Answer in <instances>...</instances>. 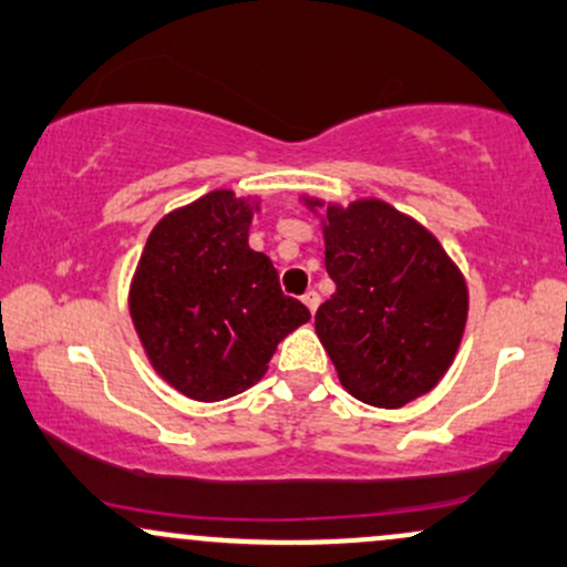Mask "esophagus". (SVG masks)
Listing matches in <instances>:
<instances>
[{
    "label": "esophagus",
    "instance_id": "esophagus-1",
    "mask_svg": "<svg viewBox=\"0 0 567 567\" xmlns=\"http://www.w3.org/2000/svg\"><path fill=\"white\" fill-rule=\"evenodd\" d=\"M301 301H303L306 309H309L311 315H315V311H317V306H320V292H317V290H306Z\"/></svg>",
    "mask_w": 567,
    "mask_h": 567
}]
</instances>
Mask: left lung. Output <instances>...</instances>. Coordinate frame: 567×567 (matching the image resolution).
Returning <instances> with one entry per match:
<instances>
[{"instance_id": "8db88e82", "label": "left lung", "mask_w": 567, "mask_h": 567, "mask_svg": "<svg viewBox=\"0 0 567 567\" xmlns=\"http://www.w3.org/2000/svg\"><path fill=\"white\" fill-rule=\"evenodd\" d=\"M298 199L322 224L336 292L317 309L315 330L341 386L386 410L432 392L466 330L464 271L424 224L379 197Z\"/></svg>"}]
</instances>
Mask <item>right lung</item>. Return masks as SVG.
Masks as SVG:
<instances>
[{
    "label": "right lung",
    "mask_w": 567,
    "mask_h": 567,
    "mask_svg": "<svg viewBox=\"0 0 567 567\" xmlns=\"http://www.w3.org/2000/svg\"><path fill=\"white\" fill-rule=\"evenodd\" d=\"M261 197L216 188L148 234L130 279V320L148 365L197 402L256 386L277 343L311 320L279 290L275 264L247 245Z\"/></svg>",
    "instance_id": "1"
}]
</instances>
